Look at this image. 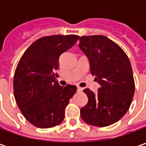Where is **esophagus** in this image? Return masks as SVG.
<instances>
[{
    "mask_svg": "<svg viewBox=\"0 0 146 146\" xmlns=\"http://www.w3.org/2000/svg\"><path fill=\"white\" fill-rule=\"evenodd\" d=\"M83 90H84V88L79 87V86L77 87V91H78V92H82Z\"/></svg>",
    "mask_w": 146,
    "mask_h": 146,
    "instance_id": "1",
    "label": "esophagus"
}]
</instances>
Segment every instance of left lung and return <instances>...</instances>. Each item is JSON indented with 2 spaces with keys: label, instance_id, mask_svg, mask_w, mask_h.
Here are the masks:
<instances>
[{
  "label": "left lung",
  "instance_id": "1",
  "mask_svg": "<svg viewBox=\"0 0 146 146\" xmlns=\"http://www.w3.org/2000/svg\"><path fill=\"white\" fill-rule=\"evenodd\" d=\"M79 47L100 84L97 93L84 90L88 101L80 110L82 119L93 126H110L126 114L132 103L135 83L130 61L116 43L101 35L81 36Z\"/></svg>",
  "mask_w": 146,
  "mask_h": 146
}]
</instances>
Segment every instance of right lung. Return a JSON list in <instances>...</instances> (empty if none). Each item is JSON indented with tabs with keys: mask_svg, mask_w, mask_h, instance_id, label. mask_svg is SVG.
I'll list each match as a JSON object with an SVG mask.
<instances>
[{
	"mask_svg": "<svg viewBox=\"0 0 146 146\" xmlns=\"http://www.w3.org/2000/svg\"><path fill=\"white\" fill-rule=\"evenodd\" d=\"M80 38L76 35L38 39L23 53L14 76L15 101L26 119L40 128L58 125L76 93L75 85L62 87L56 80L59 58Z\"/></svg>",
	"mask_w": 146,
	"mask_h": 146,
	"instance_id": "1",
	"label": "right lung"
}]
</instances>
